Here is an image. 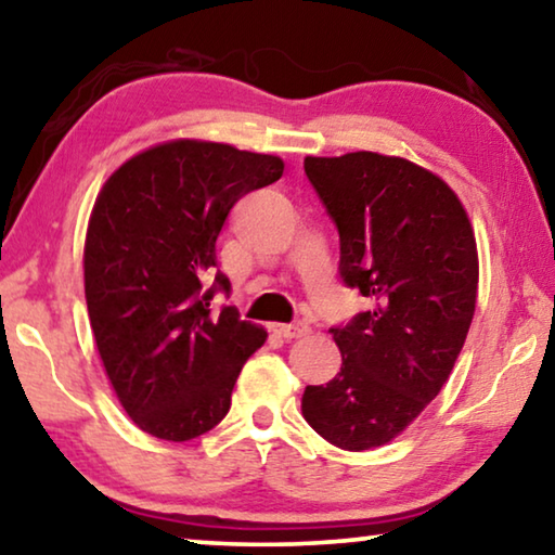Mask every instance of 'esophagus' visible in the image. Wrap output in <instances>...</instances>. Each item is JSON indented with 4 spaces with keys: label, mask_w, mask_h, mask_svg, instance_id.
<instances>
[{
    "label": "esophagus",
    "mask_w": 555,
    "mask_h": 555,
    "mask_svg": "<svg viewBox=\"0 0 555 555\" xmlns=\"http://www.w3.org/2000/svg\"><path fill=\"white\" fill-rule=\"evenodd\" d=\"M272 332L283 339H297V337H305L307 332H310V327H307L305 322H289V325H272Z\"/></svg>",
    "instance_id": "34e87169"
}]
</instances>
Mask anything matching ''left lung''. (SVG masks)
Segmentation results:
<instances>
[{
  "instance_id": "obj_1",
  "label": "left lung",
  "mask_w": 555,
  "mask_h": 555,
  "mask_svg": "<svg viewBox=\"0 0 555 555\" xmlns=\"http://www.w3.org/2000/svg\"><path fill=\"white\" fill-rule=\"evenodd\" d=\"M305 173L339 233V278L372 310L330 327L343 366L305 389L302 414L330 444L374 449L402 434L454 370L479 287L474 230L456 193L406 158L307 156Z\"/></svg>"
}]
</instances>
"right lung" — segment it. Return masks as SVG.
<instances>
[{"label":"right lung","mask_w":555,"mask_h":555,"mask_svg":"<svg viewBox=\"0 0 555 555\" xmlns=\"http://www.w3.org/2000/svg\"><path fill=\"white\" fill-rule=\"evenodd\" d=\"M285 164L228 143L168 141L116 170L93 203L83 289L101 362L139 429L166 441L210 431L268 332L233 307L216 241L230 208Z\"/></svg>","instance_id":"right-lung-1"}]
</instances>
